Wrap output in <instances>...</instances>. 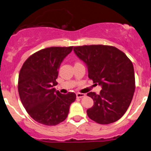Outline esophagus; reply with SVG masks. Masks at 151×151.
Segmentation results:
<instances>
[{
	"label": "esophagus",
	"instance_id": "34e87169",
	"mask_svg": "<svg viewBox=\"0 0 151 151\" xmlns=\"http://www.w3.org/2000/svg\"><path fill=\"white\" fill-rule=\"evenodd\" d=\"M85 93H76V97L77 98H80V99H81V98H83L85 96Z\"/></svg>",
	"mask_w": 151,
	"mask_h": 151
}]
</instances>
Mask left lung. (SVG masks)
<instances>
[{"instance_id":"1","label":"left lung","mask_w":151,"mask_h":151,"mask_svg":"<svg viewBox=\"0 0 151 151\" xmlns=\"http://www.w3.org/2000/svg\"><path fill=\"white\" fill-rule=\"evenodd\" d=\"M73 51L87 66L88 77L102 87L99 94L87 93L93 101V106L87 110L88 116L100 124L118 121L130 106L135 89L132 62L114 46H77Z\"/></svg>"}]
</instances>
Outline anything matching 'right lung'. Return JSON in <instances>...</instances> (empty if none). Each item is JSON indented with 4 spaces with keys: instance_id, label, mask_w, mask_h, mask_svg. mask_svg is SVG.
I'll use <instances>...</instances> for the list:
<instances>
[{
    "instance_id": "1",
    "label": "right lung",
    "mask_w": 151,
    "mask_h": 151,
    "mask_svg": "<svg viewBox=\"0 0 151 151\" xmlns=\"http://www.w3.org/2000/svg\"><path fill=\"white\" fill-rule=\"evenodd\" d=\"M73 46L50 47L35 52L23 64L19 75L18 90L21 103L37 122L55 126L66 119L75 93L62 94L54 86L58 69Z\"/></svg>"
}]
</instances>
